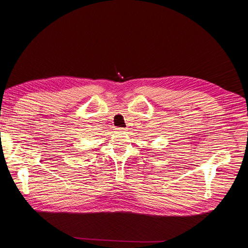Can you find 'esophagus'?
Here are the masks:
<instances>
[{
    "mask_svg": "<svg viewBox=\"0 0 248 248\" xmlns=\"http://www.w3.org/2000/svg\"><path fill=\"white\" fill-rule=\"evenodd\" d=\"M116 130H117V131H120V132H122V131H125L126 129H125V128H122V127H118V128H116Z\"/></svg>",
    "mask_w": 248,
    "mask_h": 248,
    "instance_id": "esophagus-1",
    "label": "esophagus"
}]
</instances>
